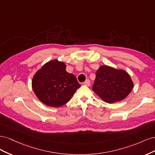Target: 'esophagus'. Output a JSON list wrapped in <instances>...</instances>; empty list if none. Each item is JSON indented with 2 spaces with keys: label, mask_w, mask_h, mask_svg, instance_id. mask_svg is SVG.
<instances>
[{
  "label": "esophagus",
  "mask_w": 155,
  "mask_h": 155,
  "mask_svg": "<svg viewBox=\"0 0 155 155\" xmlns=\"http://www.w3.org/2000/svg\"><path fill=\"white\" fill-rule=\"evenodd\" d=\"M83 84L85 85H86V86H90L91 85V82H90V80H89V79H87V80L83 83Z\"/></svg>",
  "instance_id": "esophagus-1"
}]
</instances>
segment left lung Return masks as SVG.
I'll use <instances>...</instances> for the list:
<instances>
[{
	"mask_svg": "<svg viewBox=\"0 0 155 155\" xmlns=\"http://www.w3.org/2000/svg\"><path fill=\"white\" fill-rule=\"evenodd\" d=\"M133 88V82L127 72L104 65L96 71L92 90L105 102L112 104L125 99Z\"/></svg>",
	"mask_w": 155,
	"mask_h": 155,
	"instance_id": "left-lung-1",
	"label": "left lung"
}]
</instances>
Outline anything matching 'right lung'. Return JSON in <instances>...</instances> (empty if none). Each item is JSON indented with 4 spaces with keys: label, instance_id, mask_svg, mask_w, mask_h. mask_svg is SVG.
Wrapping results in <instances>:
<instances>
[{
    "label": "right lung",
    "instance_id": "right-lung-1",
    "mask_svg": "<svg viewBox=\"0 0 155 155\" xmlns=\"http://www.w3.org/2000/svg\"><path fill=\"white\" fill-rule=\"evenodd\" d=\"M31 85L37 98L53 107L66 104L81 87L76 76L66 71V64L57 59L46 63L37 70Z\"/></svg>",
    "mask_w": 155,
    "mask_h": 155
}]
</instances>
